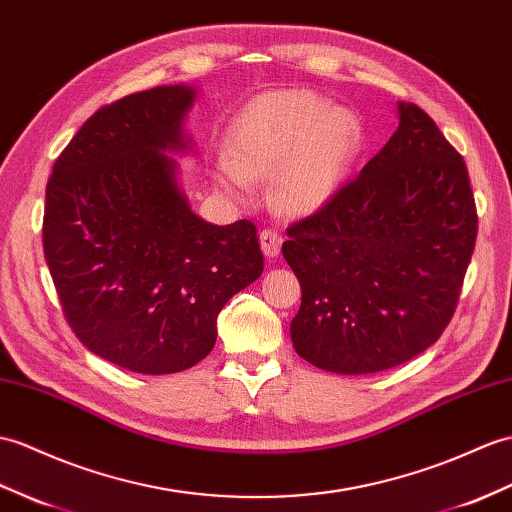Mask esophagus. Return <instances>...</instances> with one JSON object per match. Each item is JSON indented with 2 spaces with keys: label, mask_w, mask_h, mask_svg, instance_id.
<instances>
[{
  "label": "esophagus",
  "mask_w": 512,
  "mask_h": 512,
  "mask_svg": "<svg viewBox=\"0 0 512 512\" xmlns=\"http://www.w3.org/2000/svg\"><path fill=\"white\" fill-rule=\"evenodd\" d=\"M259 244H261V251H264L266 257H279L283 237L272 229H264L259 233Z\"/></svg>",
  "instance_id": "34e87169"
}]
</instances>
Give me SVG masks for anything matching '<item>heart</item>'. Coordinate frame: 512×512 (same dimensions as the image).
<instances>
[{"label":"heart","instance_id":"1","mask_svg":"<svg viewBox=\"0 0 512 512\" xmlns=\"http://www.w3.org/2000/svg\"><path fill=\"white\" fill-rule=\"evenodd\" d=\"M362 122L307 89L261 93L233 117L213 183L246 198L272 172L270 196L288 216L325 209L347 183L362 148Z\"/></svg>","mask_w":512,"mask_h":512}]
</instances>
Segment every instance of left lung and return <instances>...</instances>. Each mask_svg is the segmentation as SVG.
<instances>
[{
	"mask_svg": "<svg viewBox=\"0 0 512 512\" xmlns=\"http://www.w3.org/2000/svg\"><path fill=\"white\" fill-rule=\"evenodd\" d=\"M397 113L388 144L281 248L301 283L292 344L323 371L377 373L425 351L454 316L473 255L465 161L417 104Z\"/></svg>",
	"mask_w": 512,
	"mask_h": 512,
	"instance_id": "obj_1",
	"label": "left lung"
}]
</instances>
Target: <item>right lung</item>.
Masks as SVG:
<instances>
[{
    "mask_svg": "<svg viewBox=\"0 0 512 512\" xmlns=\"http://www.w3.org/2000/svg\"><path fill=\"white\" fill-rule=\"evenodd\" d=\"M196 87L168 85L102 106L56 159L43 251L85 347L144 375L211 353L218 314L264 270L253 222L209 224L189 207L172 154L192 150Z\"/></svg>",
    "mask_w": 512,
    "mask_h": 512,
    "instance_id": "right-lung-1",
    "label": "right lung"
}]
</instances>
